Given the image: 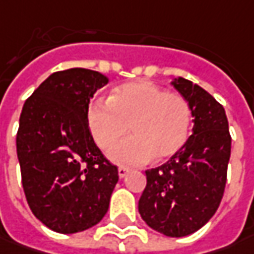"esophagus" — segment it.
<instances>
[{
    "instance_id": "obj_1",
    "label": "esophagus",
    "mask_w": 254,
    "mask_h": 254,
    "mask_svg": "<svg viewBox=\"0 0 254 254\" xmlns=\"http://www.w3.org/2000/svg\"><path fill=\"white\" fill-rule=\"evenodd\" d=\"M129 173H130V170H129V169H125V167H119L118 169V174L121 179H125Z\"/></svg>"
}]
</instances>
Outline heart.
<instances>
[{"label":"heart","mask_w":254,"mask_h":254,"mask_svg":"<svg viewBox=\"0 0 254 254\" xmlns=\"http://www.w3.org/2000/svg\"><path fill=\"white\" fill-rule=\"evenodd\" d=\"M95 143L107 150L131 127L132 139L110 150L121 166H142L156 159L169 160L186 146L192 112L186 98L147 81L115 88L110 101L97 100L87 112Z\"/></svg>","instance_id":"obj_1"}]
</instances>
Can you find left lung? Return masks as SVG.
<instances>
[{"mask_svg": "<svg viewBox=\"0 0 254 254\" xmlns=\"http://www.w3.org/2000/svg\"><path fill=\"white\" fill-rule=\"evenodd\" d=\"M171 85L191 107L192 135L169 162L146 171L137 208L152 229L183 238L201 229L221 204L232 140L225 110L209 92L183 77Z\"/></svg>", "mask_w": 254, "mask_h": 254, "instance_id": "8db88e82", "label": "left lung"}]
</instances>
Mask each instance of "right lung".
I'll return each instance as SVG.
<instances>
[{"mask_svg": "<svg viewBox=\"0 0 254 254\" xmlns=\"http://www.w3.org/2000/svg\"><path fill=\"white\" fill-rule=\"evenodd\" d=\"M108 81L88 68L56 71L23 104L16 133L23 191L33 215L59 233L100 222L118 183L87 121L90 100Z\"/></svg>", "mask_w": 254, "mask_h": 254, "instance_id": "obj_1", "label": "right lung"}]
</instances>
